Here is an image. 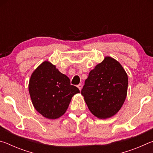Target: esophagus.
Wrapping results in <instances>:
<instances>
[{
  "instance_id": "34e87169",
  "label": "esophagus",
  "mask_w": 153,
  "mask_h": 153,
  "mask_svg": "<svg viewBox=\"0 0 153 153\" xmlns=\"http://www.w3.org/2000/svg\"><path fill=\"white\" fill-rule=\"evenodd\" d=\"M77 88H78L79 90H81L82 88V85L81 84H79V85H77Z\"/></svg>"
}]
</instances>
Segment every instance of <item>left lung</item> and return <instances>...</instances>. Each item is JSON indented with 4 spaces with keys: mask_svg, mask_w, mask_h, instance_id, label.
Instances as JSON below:
<instances>
[{
    "mask_svg": "<svg viewBox=\"0 0 153 153\" xmlns=\"http://www.w3.org/2000/svg\"><path fill=\"white\" fill-rule=\"evenodd\" d=\"M128 77L119 62L105 56L90 71L81 94L93 115L99 119L115 115L125 102Z\"/></svg>",
    "mask_w": 153,
    "mask_h": 153,
    "instance_id": "8db88e82",
    "label": "left lung"
}]
</instances>
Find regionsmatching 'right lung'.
Returning a JSON list of instances; mask_svg holds the SVG:
<instances>
[{
	"instance_id": "obj_1",
	"label": "right lung",
	"mask_w": 153,
	"mask_h": 153,
	"mask_svg": "<svg viewBox=\"0 0 153 153\" xmlns=\"http://www.w3.org/2000/svg\"><path fill=\"white\" fill-rule=\"evenodd\" d=\"M28 88L35 109L50 120L64 115L72 97L79 93L77 87L71 85L69 77L48 61L33 71Z\"/></svg>"
}]
</instances>
